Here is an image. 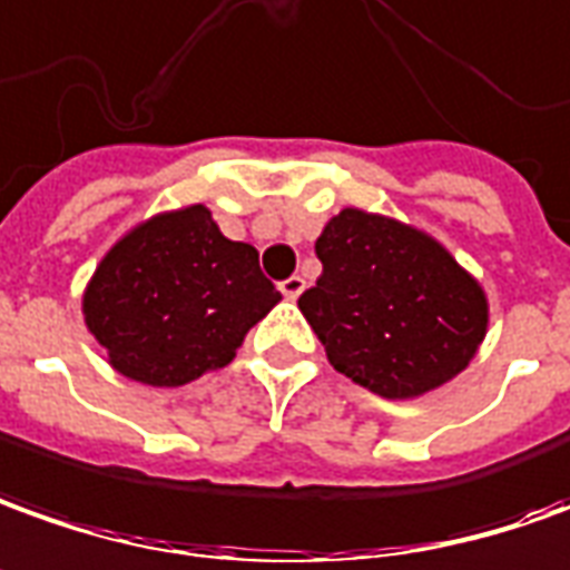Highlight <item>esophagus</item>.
<instances>
[{
	"label": "esophagus",
	"instance_id": "1",
	"mask_svg": "<svg viewBox=\"0 0 570 570\" xmlns=\"http://www.w3.org/2000/svg\"><path fill=\"white\" fill-rule=\"evenodd\" d=\"M304 288H307V282H304V278H301V276L285 278V282H282V285H278V292L285 294V297H288V301H297V297H301V294H304Z\"/></svg>",
	"mask_w": 570,
	"mask_h": 570
}]
</instances>
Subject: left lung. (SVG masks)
Returning <instances> with one entry per match:
<instances>
[{"label":"left lung","mask_w":570,"mask_h":570,"mask_svg":"<svg viewBox=\"0 0 570 570\" xmlns=\"http://www.w3.org/2000/svg\"><path fill=\"white\" fill-rule=\"evenodd\" d=\"M323 276L297 307L328 363L372 394L422 397L469 366L488 297L431 235L347 207L316 238Z\"/></svg>","instance_id":"1"}]
</instances>
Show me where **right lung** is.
<instances>
[{"label":"right lung","instance_id":"obj_1","mask_svg":"<svg viewBox=\"0 0 570 570\" xmlns=\"http://www.w3.org/2000/svg\"><path fill=\"white\" fill-rule=\"evenodd\" d=\"M282 301L257 250L229 242L204 204L136 226L82 294L89 332L132 382L179 387L233 363L247 328Z\"/></svg>","mask_w":570,"mask_h":570}]
</instances>
